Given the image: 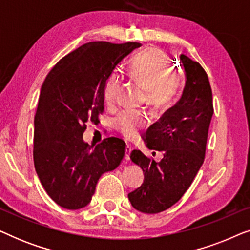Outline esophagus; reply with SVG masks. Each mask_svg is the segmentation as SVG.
Instances as JSON below:
<instances>
[{
	"instance_id": "1",
	"label": "esophagus",
	"mask_w": 250,
	"mask_h": 250,
	"mask_svg": "<svg viewBox=\"0 0 250 250\" xmlns=\"http://www.w3.org/2000/svg\"><path fill=\"white\" fill-rule=\"evenodd\" d=\"M131 151H132V146H127L125 149V159L126 160H129V155H131Z\"/></svg>"
}]
</instances>
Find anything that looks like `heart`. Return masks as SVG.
Listing matches in <instances>:
<instances>
[{
  "label": "heart",
  "instance_id": "b5f03b06",
  "mask_svg": "<svg viewBox=\"0 0 250 250\" xmlns=\"http://www.w3.org/2000/svg\"><path fill=\"white\" fill-rule=\"evenodd\" d=\"M170 70L172 67L166 54L157 50L138 54L131 66L132 76L148 87L150 101L160 107L172 104L180 88V76L176 73H170ZM119 91L121 81L118 76H112L105 85V104L108 105L117 104ZM115 124L126 139H134L146 125V121L141 112L126 110L118 115Z\"/></svg>",
  "mask_w": 250,
  "mask_h": 250
}]
</instances>
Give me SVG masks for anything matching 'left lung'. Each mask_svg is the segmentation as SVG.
<instances>
[{
    "label": "left lung",
    "instance_id": "1",
    "mask_svg": "<svg viewBox=\"0 0 250 250\" xmlns=\"http://www.w3.org/2000/svg\"><path fill=\"white\" fill-rule=\"evenodd\" d=\"M180 60L186 71L182 97L146 133V146L163 151V159L156 162L140 150L131 153L132 162L145 173V181L128 193V199L142 213L157 214L176 204L190 188L206 153L214 114L210 84L197 61L184 54Z\"/></svg>",
    "mask_w": 250,
    "mask_h": 250
}]
</instances>
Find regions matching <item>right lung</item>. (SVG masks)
<instances>
[{
  "instance_id": "right-lung-1",
  "label": "right lung",
  "mask_w": 250,
  "mask_h": 250,
  "mask_svg": "<svg viewBox=\"0 0 250 250\" xmlns=\"http://www.w3.org/2000/svg\"><path fill=\"white\" fill-rule=\"evenodd\" d=\"M140 46L86 43L63 57L44 81L34 119V165L51 199L66 209L90 204L100 176L125 155L122 139L107 138L93 148L83 133L104 110L105 84L116 66Z\"/></svg>"
}]
</instances>
